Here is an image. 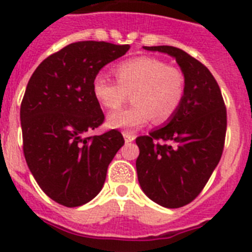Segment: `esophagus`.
I'll return each mask as SVG.
<instances>
[{
    "label": "esophagus",
    "instance_id": "esophagus-1",
    "mask_svg": "<svg viewBox=\"0 0 252 252\" xmlns=\"http://www.w3.org/2000/svg\"><path fill=\"white\" fill-rule=\"evenodd\" d=\"M124 137L126 143H131V141L135 140L136 135H135L134 132H131V131H124Z\"/></svg>",
    "mask_w": 252,
    "mask_h": 252
}]
</instances>
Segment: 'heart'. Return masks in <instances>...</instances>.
Masks as SVG:
<instances>
[{"label":"heart","mask_w":252,"mask_h":252,"mask_svg":"<svg viewBox=\"0 0 252 252\" xmlns=\"http://www.w3.org/2000/svg\"><path fill=\"white\" fill-rule=\"evenodd\" d=\"M117 81L103 72L93 80L96 100L108 109L121 108L128 94L134 104L125 111L108 116L111 127L136 128L150 121L163 124L171 120L181 107L186 93V76L177 66L163 60L141 56L118 63L115 67Z\"/></svg>","instance_id":"1"}]
</instances>
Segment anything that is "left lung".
<instances>
[{
  "label": "left lung",
  "instance_id": "1",
  "mask_svg": "<svg viewBox=\"0 0 252 252\" xmlns=\"http://www.w3.org/2000/svg\"><path fill=\"white\" fill-rule=\"evenodd\" d=\"M144 48L175 57L186 76V93L167 126L136 137L137 178L154 203L181 208L196 199L220 160L227 109L220 88L205 64L177 47Z\"/></svg>",
  "mask_w": 252,
  "mask_h": 252
}]
</instances>
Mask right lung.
<instances>
[{
	"mask_svg": "<svg viewBox=\"0 0 252 252\" xmlns=\"http://www.w3.org/2000/svg\"><path fill=\"white\" fill-rule=\"evenodd\" d=\"M128 48L94 40L71 43L48 56L28 83L20 105L24 157L39 188L61 205L75 208L95 197L125 144L116 128L84 135L104 122L94 77Z\"/></svg>",
	"mask_w": 252,
	"mask_h": 252,
	"instance_id": "obj_1",
	"label": "right lung"
}]
</instances>
